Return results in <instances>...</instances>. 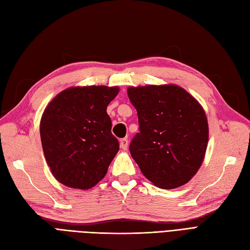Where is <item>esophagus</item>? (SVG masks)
I'll use <instances>...</instances> for the list:
<instances>
[{
  "label": "esophagus",
  "instance_id": "34e87169",
  "mask_svg": "<svg viewBox=\"0 0 250 250\" xmlns=\"http://www.w3.org/2000/svg\"><path fill=\"white\" fill-rule=\"evenodd\" d=\"M120 146H121V148H122V149L126 150L128 148V140L126 138L121 139L120 140Z\"/></svg>",
  "mask_w": 250,
  "mask_h": 250
}]
</instances>
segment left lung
Segmentation results:
<instances>
[{
  "label": "left lung",
  "mask_w": 250,
  "mask_h": 250,
  "mask_svg": "<svg viewBox=\"0 0 250 250\" xmlns=\"http://www.w3.org/2000/svg\"><path fill=\"white\" fill-rule=\"evenodd\" d=\"M127 95L140 125L129 151L144 176L166 190L184 186L207 151L208 125L201 105L173 84L130 86Z\"/></svg>",
  "instance_id": "left-lung-1"
}]
</instances>
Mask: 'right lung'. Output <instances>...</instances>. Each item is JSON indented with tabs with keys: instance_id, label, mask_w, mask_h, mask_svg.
I'll return each mask as SVG.
<instances>
[{
	"instance_id": "add662e5",
	"label": "right lung",
	"mask_w": 250,
	"mask_h": 250,
	"mask_svg": "<svg viewBox=\"0 0 250 250\" xmlns=\"http://www.w3.org/2000/svg\"><path fill=\"white\" fill-rule=\"evenodd\" d=\"M119 87H71L44 109L41 140L54 177L62 185L87 190L105 176L120 149L111 133L107 105Z\"/></svg>"
}]
</instances>
